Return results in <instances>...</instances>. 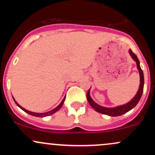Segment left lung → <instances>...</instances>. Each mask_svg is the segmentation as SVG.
I'll use <instances>...</instances> for the list:
<instances>
[{"label": "left lung", "instance_id": "8db88e82", "mask_svg": "<svg viewBox=\"0 0 155 155\" xmlns=\"http://www.w3.org/2000/svg\"><path fill=\"white\" fill-rule=\"evenodd\" d=\"M129 53L130 54L131 58H133V60H134L136 63L137 65V68H138V71H139V75H140V85L139 88H138V92H137L136 95L134 96V97L129 101L127 104L122 105V106H118L114 108H106L104 107V106H101L100 105L97 104L91 98L90 95V90H88L87 93V98L89 104H90V106H92L96 111L99 112V113L104 114L108 115V116L111 117H117V116H121V115L127 113V111H130L132 108H133L135 106L138 104V101H140V97H141L142 93H143V84H144V78H143V73L142 69L140 68V62L138 60V58L134 53L133 52L131 49H129Z\"/></svg>", "mask_w": 155, "mask_h": 155}]
</instances>
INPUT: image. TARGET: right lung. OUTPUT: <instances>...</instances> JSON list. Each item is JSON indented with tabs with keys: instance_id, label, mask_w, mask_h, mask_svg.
Listing matches in <instances>:
<instances>
[{
	"instance_id": "right-lung-1",
	"label": "right lung",
	"mask_w": 155,
	"mask_h": 155,
	"mask_svg": "<svg viewBox=\"0 0 155 155\" xmlns=\"http://www.w3.org/2000/svg\"><path fill=\"white\" fill-rule=\"evenodd\" d=\"M13 99H14V101H15V104H17V106H19V107L22 110H23V111H25L26 113L29 114H31V115H32V116H34V117H47V116H49V115L53 114L55 113V112L58 111V110H59L60 108L62 107V106H63L64 101H65V97H64V98L63 99V101H62V102L60 104L59 106H57V107L55 108H54V109L51 110V111H48V112H45V113H35V112H32V111H28V110H27V109H25V108H22V106H20V105H19L18 104H17V101H15V99L14 98V97H13Z\"/></svg>"
}]
</instances>
